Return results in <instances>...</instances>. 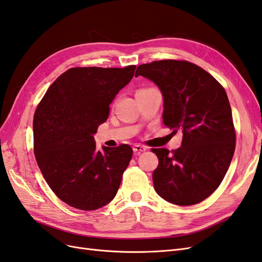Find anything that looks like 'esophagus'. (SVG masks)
<instances>
[{"label": "esophagus", "mask_w": 262, "mask_h": 262, "mask_svg": "<svg viewBox=\"0 0 262 262\" xmlns=\"http://www.w3.org/2000/svg\"><path fill=\"white\" fill-rule=\"evenodd\" d=\"M145 150H146V147L143 146V145H140V144L133 145V152L134 153L139 154V153H142V152H145Z\"/></svg>", "instance_id": "34e87169"}]
</instances>
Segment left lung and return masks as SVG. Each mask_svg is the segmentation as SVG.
<instances>
[{"label": "left lung", "mask_w": 262, "mask_h": 262, "mask_svg": "<svg viewBox=\"0 0 262 262\" xmlns=\"http://www.w3.org/2000/svg\"><path fill=\"white\" fill-rule=\"evenodd\" d=\"M139 75L160 89L164 124L182 131L181 146L172 153L152 149L158 158L155 191L177 205L200 203L217 189L234 155L236 136L226 92L188 61H154L138 67Z\"/></svg>", "instance_id": "1"}]
</instances>
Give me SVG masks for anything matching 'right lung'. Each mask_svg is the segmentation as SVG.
I'll list each match as a JSON object with an SVG mask.
<instances>
[{"label": "right lung", "instance_id": "right-lung-1", "mask_svg": "<svg viewBox=\"0 0 262 262\" xmlns=\"http://www.w3.org/2000/svg\"><path fill=\"white\" fill-rule=\"evenodd\" d=\"M136 66L72 68L47 91L34 116V153L43 178L60 200L93 211L112 201L132 148H96L94 134L109 106L133 77Z\"/></svg>", "mask_w": 262, "mask_h": 262}]
</instances>
